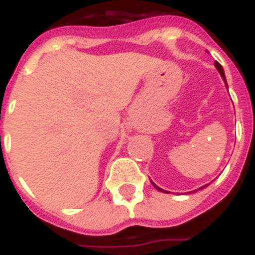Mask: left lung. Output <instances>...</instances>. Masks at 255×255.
Wrapping results in <instances>:
<instances>
[{"label":"left lung","mask_w":255,"mask_h":255,"mask_svg":"<svg viewBox=\"0 0 255 255\" xmlns=\"http://www.w3.org/2000/svg\"><path fill=\"white\" fill-rule=\"evenodd\" d=\"M216 68H217V69H219V72H220V75H221V76H223V79H224L225 80V75H224V69H223V67H221V65H220L219 63H217V61H216ZM225 83H227V82H225ZM155 188H158L157 187V186H154ZM158 190H160V191H162V190H161V188H158Z\"/></svg>","instance_id":"8db88e82"}]
</instances>
